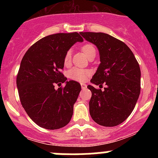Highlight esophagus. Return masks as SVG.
<instances>
[{
  "instance_id": "1",
  "label": "esophagus",
  "mask_w": 158,
  "mask_h": 158,
  "mask_svg": "<svg viewBox=\"0 0 158 158\" xmlns=\"http://www.w3.org/2000/svg\"><path fill=\"white\" fill-rule=\"evenodd\" d=\"M81 86L82 89H85L86 86H87V85H86L85 83H81Z\"/></svg>"
}]
</instances>
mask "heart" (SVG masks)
I'll return each instance as SVG.
<instances>
[{"mask_svg":"<svg viewBox=\"0 0 158 158\" xmlns=\"http://www.w3.org/2000/svg\"><path fill=\"white\" fill-rule=\"evenodd\" d=\"M81 51L86 57H89L93 53H96V49H95L94 46L92 45V44H89V43L82 46ZM70 58L71 51H68L66 54H65V57H64V63H65V65H68L69 63ZM89 74H90V72L89 70L80 69V68H77V67H73L67 73L68 77L70 78L71 80L77 81H85L88 77L89 76Z\"/></svg>","mask_w":158,"mask_h":158,"instance_id":"obj_1","label":"heart"}]
</instances>
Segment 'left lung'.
<instances>
[{
    "label": "left lung",
    "mask_w": 158,
    "mask_h": 158,
    "mask_svg": "<svg viewBox=\"0 0 158 158\" xmlns=\"http://www.w3.org/2000/svg\"><path fill=\"white\" fill-rule=\"evenodd\" d=\"M85 40L97 47L100 63L91 79L103 87L92 92L89 113L93 120L104 127H115L133 111L141 90V71L131 49L120 40L102 32H80Z\"/></svg>",
    "instance_id": "left-lung-1"
}]
</instances>
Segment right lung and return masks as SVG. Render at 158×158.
Wrapping results in <instances>:
<instances>
[{
	"mask_svg": "<svg viewBox=\"0 0 158 158\" xmlns=\"http://www.w3.org/2000/svg\"><path fill=\"white\" fill-rule=\"evenodd\" d=\"M77 42H83L77 32L51 35L36 42L22 58L16 77L19 100L28 116L41 127L59 129L72 118L81 87L75 81H66L61 70L65 54ZM62 83L65 87L54 89Z\"/></svg>",
	"mask_w": 158,
	"mask_h": 158,
	"instance_id": "1",
	"label": "right lung"
}]
</instances>
